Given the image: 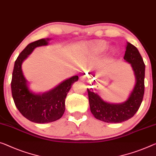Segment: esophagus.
Wrapping results in <instances>:
<instances>
[{
  "label": "esophagus",
  "mask_w": 156,
  "mask_h": 156,
  "mask_svg": "<svg viewBox=\"0 0 156 156\" xmlns=\"http://www.w3.org/2000/svg\"><path fill=\"white\" fill-rule=\"evenodd\" d=\"M80 80L82 81H86V76L85 75H82L80 77Z\"/></svg>",
  "instance_id": "obj_1"
}]
</instances>
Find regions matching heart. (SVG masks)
Instances as JSON below:
<instances>
[{"instance_id":"obj_1","label":"heart","mask_w":156,"mask_h":156,"mask_svg":"<svg viewBox=\"0 0 156 156\" xmlns=\"http://www.w3.org/2000/svg\"><path fill=\"white\" fill-rule=\"evenodd\" d=\"M109 45L105 41H97L86 45V51L90 55H100L108 49Z\"/></svg>"}]
</instances>
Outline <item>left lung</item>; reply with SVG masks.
Returning a JSON list of instances; mask_svg holds the SVG:
<instances>
[{
    "instance_id": "8db88e82",
    "label": "left lung",
    "mask_w": 156,
    "mask_h": 156,
    "mask_svg": "<svg viewBox=\"0 0 156 156\" xmlns=\"http://www.w3.org/2000/svg\"><path fill=\"white\" fill-rule=\"evenodd\" d=\"M123 59L131 65L135 76V85L128 99L122 103H109L87 88L90 112L95 119L106 123H122L131 119L138 111L144 94L145 65L136 48L127 42Z\"/></svg>"
}]
</instances>
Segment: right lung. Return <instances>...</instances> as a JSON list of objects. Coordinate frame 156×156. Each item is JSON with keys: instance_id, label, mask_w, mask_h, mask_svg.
<instances>
[{"instance_id": "obj_1", "label": "right lung", "mask_w": 156, "mask_h": 156, "mask_svg": "<svg viewBox=\"0 0 156 156\" xmlns=\"http://www.w3.org/2000/svg\"><path fill=\"white\" fill-rule=\"evenodd\" d=\"M50 38L31 42L21 52L14 63L11 89L16 108L25 118L36 123H51L61 119L65 112V99L78 76L62 81L49 91L36 93L30 90L28 81L23 75L22 63L37 47L49 44Z\"/></svg>"}]
</instances>
